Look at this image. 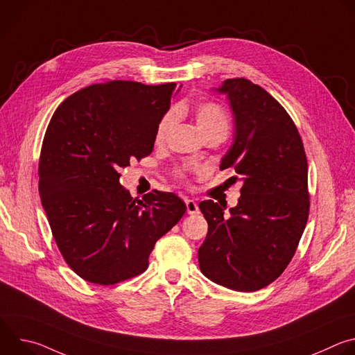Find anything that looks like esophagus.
Instances as JSON below:
<instances>
[{"instance_id":"34e87169","label":"esophagus","mask_w":355,"mask_h":355,"mask_svg":"<svg viewBox=\"0 0 355 355\" xmlns=\"http://www.w3.org/2000/svg\"><path fill=\"white\" fill-rule=\"evenodd\" d=\"M185 205H187V212L189 215H195L199 212V208H198V204L193 200V199H185Z\"/></svg>"}]
</instances>
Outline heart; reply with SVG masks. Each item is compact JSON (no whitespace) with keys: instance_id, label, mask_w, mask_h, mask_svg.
<instances>
[{"instance_id":"b5f03b06","label":"heart","mask_w":355,"mask_h":355,"mask_svg":"<svg viewBox=\"0 0 355 355\" xmlns=\"http://www.w3.org/2000/svg\"><path fill=\"white\" fill-rule=\"evenodd\" d=\"M187 112L185 105H178L174 111H168L159 122L156 128L155 141L156 144H163L168 139L173 126L175 125L177 116H182ZM193 119L196 122V126L204 136V139L215 135H226L229 129V115L226 110L215 103V101H205L200 103L193 108ZM174 177L180 181L187 180V168H175Z\"/></svg>"}]
</instances>
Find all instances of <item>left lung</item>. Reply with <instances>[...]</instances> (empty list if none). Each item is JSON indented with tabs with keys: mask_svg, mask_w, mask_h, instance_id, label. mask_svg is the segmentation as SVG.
<instances>
[{
	"mask_svg": "<svg viewBox=\"0 0 355 355\" xmlns=\"http://www.w3.org/2000/svg\"><path fill=\"white\" fill-rule=\"evenodd\" d=\"M218 91L227 94L234 115V141L220 170L233 167L243 187L229 218L214 200L199 204L208 222L199 268L229 289L259 291L284 272L305 230L306 153L292 118L264 88L227 78Z\"/></svg>",
	"mask_w": 355,
	"mask_h": 355,
	"instance_id": "obj_1",
	"label": "left lung"
}]
</instances>
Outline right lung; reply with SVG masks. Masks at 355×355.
Wrapping results in <instances>:
<instances>
[{
	"label": "right lung",
	"mask_w": 355,
	"mask_h": 355,
	"mask_svg": "<svg viewBox=\"0 0 355 355\" xmlns=\"http://www.w3.org/2000/svg\"><path fill=\"white\" fill-rule=\"evenodd\" d=\"M177 84L114 80L92 84L55 111L39 159V193L69 267L96 285L147 270L148 256L187 211L173 192L132 198L119 168L153 151L156 128Z\"/></svg>",
	"instance_id": "add662e5"
}]
</instances>
